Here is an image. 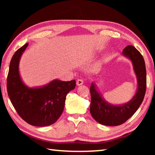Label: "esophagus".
Here are the masks:
<instances>
[{
  "mask_svg": "<svg viewBox=\"0 0 155 155\" xmlns=\"http://www.w3.org/2000/svg\"><path fill=\"white\" fill-rule=\"evenodd\" d=\"M83 79H78L77 81V85H78V86H80V85H83Z\"/></svg>",
  "mask_w": 155,
  "mask_h": 155,
  "instance_id": "obj_1",
  "label": "esophagus"
}]
</instances>
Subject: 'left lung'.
Returning <instances> with one entry per match:
<instances>
[{
  "mask_svg": "<svg viewBox=\"0 0 155 155\" xmlns=\"http://www.w3.org/2000/svg\"><path fill=\"white\" fill-rule=\"evenodd\" d=\"M122 54L132 61L137 80V92L128 103L114 105L104 101L94 83H91L90 113L96 122L103 125L118 126L127 121L140 107L145 96L146 70L142 55L134 46L130 45L123 50Z\"/></svg>",
  "mask_w": 155,
  "mask_h": 155,
  "instance_id": "left-lung-1",
  "label": "left lung"
}]
</instances>
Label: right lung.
I'll list each match as a JSON object with an SVG mask.
<instances>
[{
	"label": "right lung",
	"mask_w": 155,
	"mask_h": 155,
	"mask_svg": "<svg viewBox=\"0 0 155 155\" xmlns=\"http://www.w3.org/2000/svg\"><path fill=\"white\" fill-rule=\"evenodd\" d=\"M28 44L15 52L9 65L7 90L13 106L26 122L35 127L54 124L61 116L68 93L74 90L76 81L54 79L40 87L25 85L19 74V62Z\"/></svg>",
	"instance_id": "right-lung-1"
}]
</instances>
